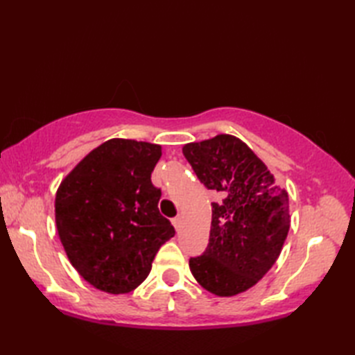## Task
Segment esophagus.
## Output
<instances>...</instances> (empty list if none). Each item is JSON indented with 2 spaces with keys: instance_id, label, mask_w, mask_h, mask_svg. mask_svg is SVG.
Segmentation results:
<instances>
[{
  "instance_id": "1",
  "label": "esophagus",
  "mask_w": 355,
  "mask_h": 355,
  "mask_svg": "<svg viewBox=\"0 0 355 355\" xmlns=\"http://www.w3.org/2000/svg\"><path fill=\"white\" fill-rule=\"evenodd\" d=\"M172 224H173V227H175V230L178 232L180 227H182V218L175 216V218H173V220H172Z\"/></svg>"
}]
</instances>
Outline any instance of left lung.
<instances>
[{
    "mask_svg": "<svg viewBox=\"0 0 355 355\" xmlns=\"http://www.w3.org/2000/svg\"><path fill=\"white\" fill-rule=\"evenodd\" d=\"M183 154L200 182L218 193L207 248L191 258V271L215 296H236L258 284L281 254L291 223L288 192L235 135L187 143Z\"/></svg>",
    "mask_w": 355,
    "mask_h": 355,
    "instance_id": "8db88e82",
    "label": "left lung"
}]
</instances>
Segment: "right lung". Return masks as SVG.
<instances>
[{
    "label": "right lung",
    "mask_w": 355,
    "mask_h": 355,
    "mask_svg": "<svg viewBox=\"0 0 355 355\" xmlns=\"http://www.w3.org/2000/svg\"><path fill=\"white\" fill-rule=\"evenodd\" d=\"M162 146L111 139L69 172L55 198L56 229L78 273L94 288L125 294L148 277L173 230L150 182Z\"/></svg>",
    "instance_id": "right-lung-1"
}]
</instances>
